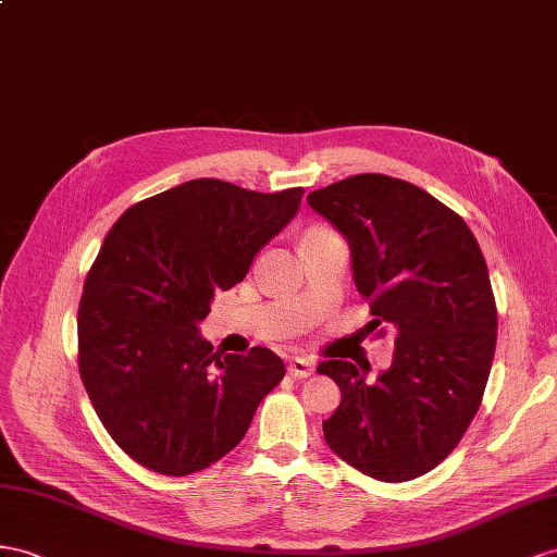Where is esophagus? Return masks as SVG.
Instances as JSON below:
<instances>
[{
	"label": "esophagus",
	"instance_id": "1",
	"mask_svg": "<svg viewBox=\"0 0 557 557\" xmlns=\"http://www.w3.org/2000/svg\"><path fill=\"white\" fill-rule=\"evenodd\" d=\"M287 372L294 379H308L312 372H315V362L308 360V358H294V360H289Z\"/></svg>",
	"mask_w": 557,
	"mask_h": 557
}]
</instances>
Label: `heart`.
<instances>
[{
  "label": "heart",
  "instance_id": "obj_1",
  "mask_svg": "<svg viewBox=\"0 0 557 557\" xmlns=\"http://www.w3.org/2000/svg\"><path fill=\"white\" fill-rule=\"evenodd\" d=\"M320 233H330L326 227H312V231H308L306 235H320Z\"/></svg>",
  "mask_w": 557,
  "mask_h": 557
}]
</instances>
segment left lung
I'll list each match as a JSON object with an SVG mask.
<instances>
[{
	"label": "left lung",
	"mask_w": 557,
	"mask_h": 557,
	"mask_svg": "<svg viewBox=\"0 0 557 557\" xmlns=\"http://www.w3.org/2000/svg\"><path fill=\"white\" fill-rule=\"evenodd\" d=\"M308 205L348 242L369 332L397 336L374 381L332 355L318 367L341 388L324 440L369 478L414 480L447 459L482 403L496 348L487 263L459 213L400 178L358 174Z\"/></svg>",
	"instance_id": "8db88e82"
}]
</instances>
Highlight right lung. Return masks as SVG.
Wrapping results in <instances>:
<instances>
[{
  "mask_svg": "<svg viewBox=\"0 0 557 557\" xmlns=\"http://www.w3.org/2000/svg\"><path fill=\"white\" fill-rule=\"evenodd\" d=\"M301 197L195 178L110 227L84 280L79 376L110 437L140 466L178 478L216 463L282 381L273 350L211 352L197 324L213 294L247 277Z\"/></svg>",
  "mask_w": 557,
  "mask_h": 557,
  "instance_id": "right-lung-1",
  "label": "right lung"
}]
</instances>
